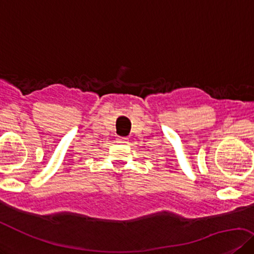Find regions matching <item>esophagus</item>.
<instances>
[{
    "mask_svg": "<svg viewBox=\"0 0 254 254\" xmlns=\"http://www.w3.org/2000/svg\"><path fill=\"white\" fill-rule=\"evenodd\" d=\"M117 142L120 143V144H125V143L128 142V137H123V136H119V137L117 138Z\"/></svg>",
    "mask_w": 254,
    "mask_h": 254,
    "instance_id": "34e87169",
    "label": "esophagus"
}]
</instances>
